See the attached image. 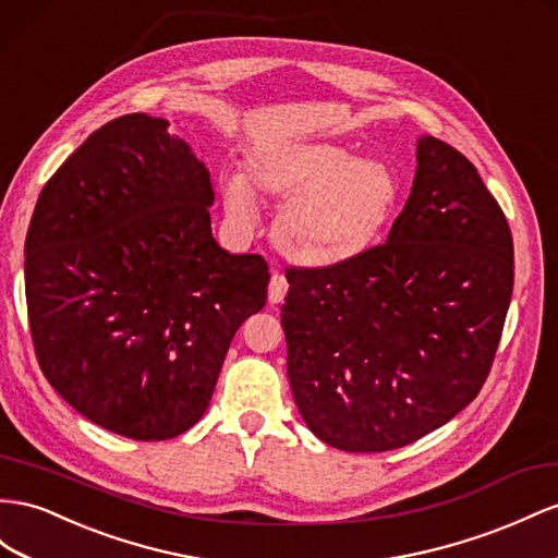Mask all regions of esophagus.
Segmentation results:
<instances>
[{
	"instance_id": "obj_1",
	"label": "esophagus",
	"mask_w": 558,
	"mask_h": 558,
	"mask_svg": "<svg viewBox=\"0 0 558 558\" xmlns=\"http://www.w3.org/2000/svg\"><path fill=\"white\" fill-rule=\"evenodd\" d=\"M286 291H289V281H286L283 275L275 272L272 279H269V293H267L269 295V303L279 305L281 300H283V295H286Z\"/></svg>"
}]
</instances>
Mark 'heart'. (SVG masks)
I'll use <instances>...</instances> for the list:
<instances>
[{
    "label": "heart",
    "mask_w": 558,
    "mask_h": 558,
    "mask_svg": "<svg viewBox=\"0 0 558 558\" xmlns=\"http://www.w3.org/2000/svg\"><path fill=\"white\" fill-rule=\"evenodd\" d=\"M248 187L281 210L275 239L300 265L326 267L364 253L385 228L399 199V183L383 161L354 159L328 143H293L251 163ZM228 214L251 228V192L230 180Z\"/></svg>",
    "instance_id": "b5f03b06"
}]
</instances>
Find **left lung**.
<instances>
[{
    "instance_id": "obj_1",
    "label": "left lung",
    "mask_w": 558,
    "mask_h": 558,
    "mask_svg": "<svg viewBox=\"0 0 558 558\" xmlns=\"http://www.w3.org/2000/svg\"><path fill=\"white\" fill-rule=\"evenodd\" d=\"M289 380L328 446L380 453L456 417L484 387L514 289V244L474 163L417 141L411 197L385 244L286 267Z\"/></svg>"
}]
</instances>
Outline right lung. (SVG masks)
Instances as JSON below:
<instances>
[{"mask_svg": "<svg viewBox=\"0 0 558 558\" xmlns=\"http://www.w3.org/2000/svg\"><path fill=\"white\" fill-rule=\"evenodd\" d=\"M210 204L204 163L141 112L94 131L44 185L25 239L29 333L92 423L138 441L187 432L265 307V258L220 248Z\"/></svg>", "mask_w": 558, "mask_h": 558, "instance_id": "add662e5", "label": "right lung"}]
</instances>
